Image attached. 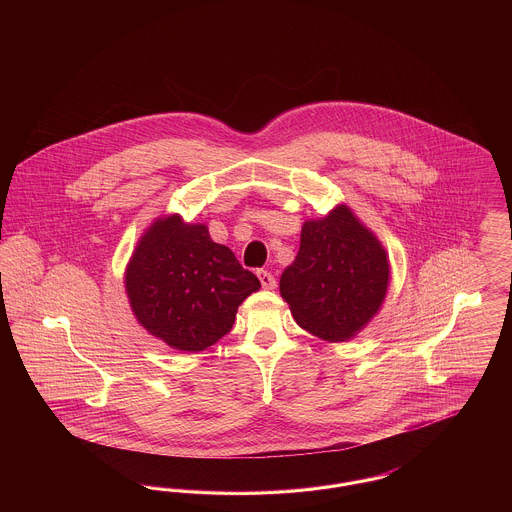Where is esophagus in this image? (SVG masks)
I'll list each match as a JSON object with an SVG mask.
<instances>
[{
	"label": "esophagus",
	"instance_id": "1",
	"mask_svg": "<svg viewBox=\"0 0 512 512\" xmlns=\"http://www.w3.org/2000/svg\"><path fill=\"white\" fill-rule=\"evenodd\" d=\"M257 278H259V282H261V286L265 288V290H274L276 288V278L268 272V270H257Z\"/></svg>",
	"mask_w": 512,
	"mask_h": 512
}]
</instances>
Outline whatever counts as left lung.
Here are the masks:
<instances>
[{"instance_id":"1","label":"left lung","mask_w":512,"mask_h":512,"mask_svg":"<svg viewBox=\"0 0 512 512\" xmlns=\"http://www.w3.org/2000/svg\"><path fill=\"white\" fill-rule=\"evenodd\" d=\"M390 259L376 234L347 205L303 222L297 257L282 272L280 293L295 322L320 340L355 338L378 315Z\"/></svg>"}]
</instances>
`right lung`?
Wrapping results in <instances>:
<instances>
[{"label":"right lung","instance_id":"obj_1","mask_svg":"<svg viewBox=\"0 0 512 512\" xmlns=\"http://www.w3.org/2000/svg\"><path fill=\"white\" fill-rule=\"evenodd\" d=\"M261 288L232 249L201 222L174 213L153 220L124 270V290L140 326L172 349L195 353L226 336L238 307Z\"/></svg>","mask_w":512,"mask_h":512}]
</instances>
